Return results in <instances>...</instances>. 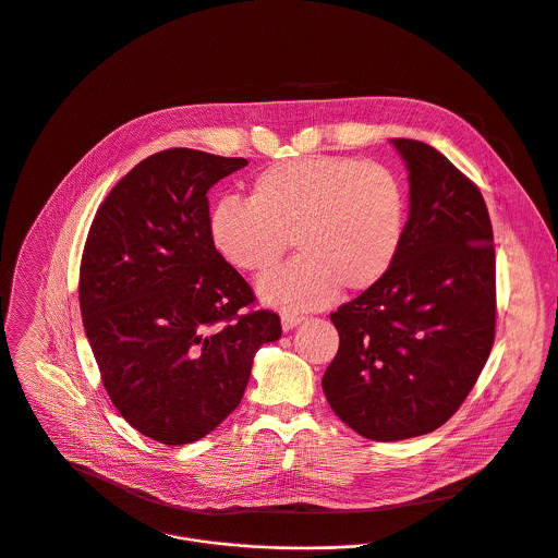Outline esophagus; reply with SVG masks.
I'll return each mask as SVG.
<instances>
[{
  "instance_id": "obj_1",
  "label": "esophagus",
  "mask_w": 558,
  "mask_h": 558,
  "mask_svg": "<svg viewBox=\"0 0 558 558\" xmlns=\"http://www.w3.org/2000/svg\"><path fill=\"white\" fill-rule=\"evenodd\" d=\"M305 318L303 316H299V314H283L281 316V327H283V331H290V329H294L296 325H301Z\"/></svg>"
}]
</instances>
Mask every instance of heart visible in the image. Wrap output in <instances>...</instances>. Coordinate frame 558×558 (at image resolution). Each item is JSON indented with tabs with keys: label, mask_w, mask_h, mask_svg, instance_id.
I'll use <instances>...</instances> for the list:
<instances>
[{
	"label": "heart",
	"mask_w": 558,
	"mask_h": 558,
	"mask_svg": "<svg viewBox=\"0 0 558 558\" xmlns=\"http://www.w3.org/2000/svg\"><path fill=\"white\" fill-rule=\"evenodd\" d=\"M216 253L244 272H266L294 246L296 259L259 281L266 303L312 310L375 288L405 233V192L392 170L357 157L314 155L262 170L251 198L218 201L207 220Z\"/></svg>",
	"instance_id": "1"
}]
</instances>
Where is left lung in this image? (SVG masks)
Segmentation results:
<instances>
[{
	"label": "left lung",
	"instance_id": "left-lung-1",
	"mask_svg": "<svg viewBox=\"0 0 558 558\" xmlns=\"http://www.w3.org/2000/svg\"><path fill=\"white\" fill-rule=\"evenodd\" d=\"M390 144L410 183L401 251L375 288L331 314L340 347L323 375L331 410L381 442L440 427L495 340V248L480 190L432 146Z\"/></svg>",
	"mask_w": 558,
	"mask_h": 558
}]
</instances>
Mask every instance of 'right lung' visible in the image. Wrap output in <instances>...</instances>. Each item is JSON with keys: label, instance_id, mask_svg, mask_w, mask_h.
<instances>
[{"label": "right lung", "instance_id": "add662e5", "mask_svg": "<svg viewBox=\"0 0 558 558\" xmlns=\"http://www.w3.org/2000/svg\"><path fill=\"white\" fill-rule=\"evenodd\" d=\"M246 159L170 148L100 205L81 262V312L102 384L144 436L185 445L242 401L257 349L281 336L209 240L207 192Z\"/></svg>", "mask_w": 558, "mask_h": 558}]
</instances>
